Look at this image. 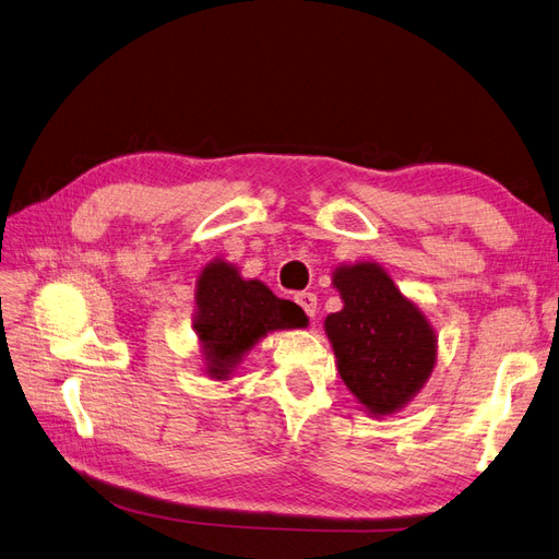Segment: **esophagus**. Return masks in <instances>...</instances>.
<instances>
[{"instance_id": "obj_1", "label": "esophagus", "mask_w": 559, "mask_h": 559, "mask_svg": "<svg viewBox=\"0 0 559 559\" xmlns=\"http://www.w3.org/2000/svg\"><path fill=\"white\" fill-rule=\"evenodd\" d=\"M295 301L301 306L306 316L316 318V313H318V297L313 293H297Z\"/></svg>"}]
</instances>
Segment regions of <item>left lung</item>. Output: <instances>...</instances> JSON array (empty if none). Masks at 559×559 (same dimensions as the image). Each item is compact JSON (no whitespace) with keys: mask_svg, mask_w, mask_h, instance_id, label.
<instances>
[{"mask_svg":"<svg viewBox=\"0 0 559 559\" xmlns=\"http://www.w3.org/2000/svg\"><path fill=\"white\" fill-rule=\"evenodd\" d=\"M334 287L344 309L328 316L325 330L338 373L369 413L388 416L402 408L435 369V330L378 264L338 266Z\"/></svg>","mask_w":559,"mask_h":559,"instance_id":"left-lung-1","label":"left lung"}]
</instances>
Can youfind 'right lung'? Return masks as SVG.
I'll use <instances>...</instances> for the list:
<instances>
[{
    "label": "right lung",
    "instance_id": "1",
    "mask_svg": "<svg viewBox=\"0 0 559 559\" xmlns=\"http://www.w3.org/2000/svg\"><path fill=\"white\" fill-rule=\"evenodd\" d=\"M306 325L295 301L278 299L260 281H243L227 262H211L197 281L194 332L204 344L206 369L227 378L258 338L274 330Z\"/></svg>",
    "mask_w": 559,
    "mask_h": 559
}]
</instances>
